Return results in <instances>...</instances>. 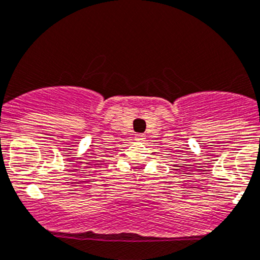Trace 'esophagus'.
I'll list each match as a JSON object with an SVG mask.
<instances>
[{
	"instance_id": "1",
	"label": "esophagus",
	"mask_w": 260,
	"mask_h": 260,
	"mask_svg": "<svg viewBox=\"0 0 260 260\" xmlns=\"http://www.w3.org/2000/svg\"><path fill=\"white\" fill-rule=\"evenodd\" d=\"M134 139L137 140V142H143L144 140V134H137L136 137H134Z\"/></svg>"
}]
</instances>
